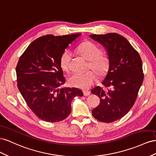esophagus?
I'll return each mask as SVG.
<instances>
[{"instance_id":"1","label":"esophagus","mask_w":156,"mask_h":156,"mask_svg":"<svg viewBox=\"0 0 156 156\" xmlns=\"http://www.w3.org/2000/svg\"><path fill=\"white\" fill-rule=\"evenodd\" d=\"M90 94V91H83V95L84 96H88Z\"/></svg>"}]
</instances>
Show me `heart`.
<instances>
[{
  "label": "heart",
  "instance_id": "b5f03b06",
  "mask_svg": "<svg viewBox=\"0 0 156 156\" xmlns=\"http://www.w3.org/2000/svg\"><path fill=\"white\" fill-rule=\"evenodd\" d=\"M77 50L82 57L89 61V68H91L99 76H103L109 69L110 61L108 57L101 53V50L94 44L86 41L80 45ZM72 53L69 50H65L61 56L60 66L62 70L69 72L70 69V61ZM95 74L92 71H87L83 74L75 73L70 76L68 83L70 86L87 90L95 81Z\"/></svg>",
  "mask_w": 156,
  "mask_h": 156
}]
</instances>
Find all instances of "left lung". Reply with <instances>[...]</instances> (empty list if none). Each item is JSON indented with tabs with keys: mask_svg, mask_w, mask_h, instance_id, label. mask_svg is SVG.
Here are the masks:
<instances>
[{
	"mask_svg": "<svg viewBox=\"0 0 156 156\" xmlns=\"http://www.w3.org/2000/svg\"><path fill=\"white\" fill-rule=\"evenodd\" d=\"M107 52L109 69L102 84L91 93L100 98V104L92 110L95 119L110 123L124 116L134 105L143 82L144 74L140 57L127 40L117 33L90 34Z\"/></svg>",
	"mask_w": 156,
	"mask_h": 156,
	"instance_id": "left-lung-1",
	"label": "left lung"
}]
</instances>
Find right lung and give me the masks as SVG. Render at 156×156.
Instances as JSON below:
<instances>
[{"mask_svg": "<svg viewBox=\"0 0 156 156\" xmlns=\"http://www.w3.org/2000/svg\"><path fill=\"white\" fill-rule=\"evenodd\" d=\"M80 35L41 37L30 44L19 59L17 87L30 109L44 121L63 120L71 112L73 99L83 95L78 88H59L65 82L61 56Z\"/></svg>", "mask_w": 156, "mask_h": 156, "instance_id": "1", "label": "right lung"}]
</instances>
